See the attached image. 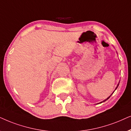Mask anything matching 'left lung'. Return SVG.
Masks as SVG:
<instances>
[{
  "label": "left lung",
  "instance_id": "1",
  "mask_svg": "<svg viewBox=\"0 0 131 131\" xmlns=\"http://www.w3.org/2000/svg\"><path fill=\"white\" fill-rule=\"evenodd\" d=\"M118 84L117 86V87H116V89H115V90H116V89H117V87H118ZM112 94H113V93H112ZM112 94H111V95H112ZM111 95L110 96H109L108 97H107V99H105V100H104V101H102V102H100V103H102V102H105V101H107V99H108L110 98V96H111Z\"/></svg>",
  "mask_w": 131,
  "mask_h": 131
}]
</instances>
